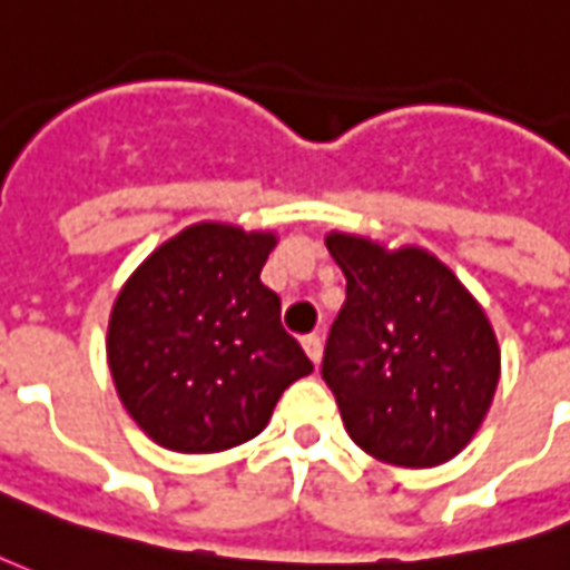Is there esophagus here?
Masks as SVG:
<instances>
[{
	"label": "esophagus",
	"instance_id": "esophagus-1",
	"mask_svg": "<svg viewBox=\"0 0 570 570\" xmlns=\"http://www.w3.org/2000/svg\"><path fill=\"white\" fill-rule=\"evenodd\" d=\"M302 347H305V353L311 356V362L320 365V356H323V338H320V335H305V338H302Z\"/></svg>",
	"mask_w": 570,
	"mask_h": 570
}]
</instances>
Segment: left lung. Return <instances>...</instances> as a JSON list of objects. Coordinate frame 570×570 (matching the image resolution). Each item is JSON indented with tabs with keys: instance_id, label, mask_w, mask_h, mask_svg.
<instances>
[{
	"instance_id": "obj_1",
	"label": "left lung",
	"mask_w": 570,
	"mask_h": 570,
	"mask_svg": "<svg viewBox=\"0 0 570 570\" xmlns=\"http://www.w3.org/2000/svg\"><path fill=\"white\" fill-rule=\"evenodd\" d=\"M347 302L328 332L323 381L347 435L402 468L444 465L474 438L501 374L478 298L423 247L328 232Z\"/></svg>"
}]
</instances>
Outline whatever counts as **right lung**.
<instances>
[{"label":"right lung","mask_w":570,"mask_h":570,"mask_svg":"<svg viewBox=\"0 0 570 570\" xmlns=\"http://www.w3.org/2000/svg\"><path fill=\"white\" fill-rule=\"evenodd\" d=\"M274 232L196 223L159 244L117 293L108 368L150 441L220 453L263 432L289 383L314 371L259 281Z\"/></svg>","instance_id":"right-lung-1"}]
</instances>
